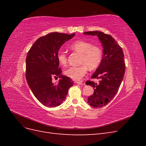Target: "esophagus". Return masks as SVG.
<instances>
[{"label":"esophagus","instance_id":"obj_1","mask_svg":"<svg viewBox=\"0 0 146 146\" xmlns=\"http://www.w3.org/2000/svg\"><path fill=\"white\" fill-rule=\"evenodd\" d=\"M76 83L77 84H78V85H85V83L84 82H82V81H81V82H76Z\"/></svg>","mask_w":146,"mask_h":146}]
</instances>
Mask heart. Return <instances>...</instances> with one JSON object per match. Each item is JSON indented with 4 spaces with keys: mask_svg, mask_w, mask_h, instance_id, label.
Masks as SVG:
<instances>
[{
    "mask_svg": "<svg viewBox=\"0 0 146 146\" xmlns=\"http://www.w3.org/2000/svg\"><path fill=\"white\" fill-rule=\"evenodd\" d=\"M71 50L81 54L80 66H72L66 69L64 74L66 76L74 80H80L85 76L88 68L90 70H94L101 63L102 60V52L101 48L92 45L89 42L78 40L74 42L70 46ZM57 60L60 64L64 66L67 63V56L66 53L60 51L57 54Z\"/></svg>",
    "mask_w": 146,
    "mask_h": 146,
    "instance_id": "obj_1",
    "label": "heart"
}]
</instances>
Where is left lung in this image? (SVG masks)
<instances>
[{"label":"left lung","mask_w":146,"mask_h":146,"mask_svg":"<svg viewBox=\"0 0 146 146\" xmlns=\"http://www.w3.org/2000/svg\"><path fill=\"white\" fill-rule=\"evenodd\" d=\"M86 35L97 36L103 47L101 63L92 75V78L99 79V83L86 81V85L94 88V93L89 96L88 103L91 107L100 108L111 100L123 80L125 65L122 48L111 35L100 31L84 32Z\"/></svg>","instance_id":"obj_1"}]
</instances>
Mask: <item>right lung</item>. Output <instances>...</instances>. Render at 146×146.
<instances>
[{
  "instance_id": "add662e5",
  "label": "right lung",
  "mask_w": 146,
  "mask_h": 146,
  "mask_svg": "<svg viewBox=\"0 0 146 146\" xmlns=\"http://www.w3.org/2000/svg\"><path fill=\"white\" fill-rule=\"evenodd\" d=\"M75 33L68 35L52 32L38 38L29 50L26 58V79L34 96L47 107H55L63 102L74 83L61 75L57 60L61 46L72 38ZM58 76L57 84L52 77Z\"/></svg>"
}]
</instances>
